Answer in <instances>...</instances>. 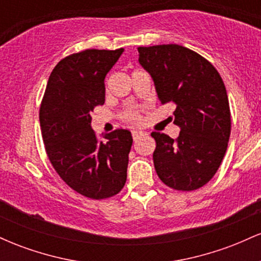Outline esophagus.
<instances>
[{
	"instance_id": "34e87169",
	"label": "esophagus",
	"mask_w": 261,
	"mask_h": 261,
	"mask_svg": "<svg viewBox=\"0 0 261 261\" xmlns=\"http://www.w3.org/2000/svg\"><path fill=\"white\" fill-rule=\"evenodd\" d=\"M146 134L145 131H140V130H136V131H133V139L136 141V140H139V139H141V137H143V136H146Z\"/></svg>"
}]
</instances>
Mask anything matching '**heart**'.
<instances>
[{
    "label": "heart",
    "mask_w": 261,
    "mask_h": 261,
    "mask_svg": "<svg viewBox=\"0 0 261 261\" xmlns=\"http://www.w3.org/2000/svg\"><path fill=\"white\" fill-rule=\"evenodd\" d=\"M122 119H124V121H126L127 124L131 125H139L140 122L142 121V116H141L140 112L135 109H130L127 110V112H125L124 115H122Z\"/></svg>",
    "instance_id": "obj_1"
}]
</instances>
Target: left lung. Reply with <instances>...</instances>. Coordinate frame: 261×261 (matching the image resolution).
<instances>
[{"instance_id": "obj_1", "label": "left lung", "mask_w": 261, "mask_h": 261, "mask_svg": "<svg viewBox=\"0 0 261 261\" xmlns=\"http://www.w3.org/2000/svg\"><path fill=\"white\" fill-rule=\"evenodd\" d=\"M139 62L153 79L162 104H175L178 139L152 133L153 163L167 187L193 191L214 178L230 135L226 87L211 62L176 44L140 46Z\"/></svg>"}]
</instances>
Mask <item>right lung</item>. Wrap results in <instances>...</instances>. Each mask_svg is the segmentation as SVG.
I'll use <instances>...</instances> for the list:
<instances>
[{"instance_id": "right-lung-1", "label": "right lung", "mask_w": 261, "mask_h": 261, "mask_svg": "<svg viewBox=\"0 0 261 261\" xmlns=\"http://www.w3.org/2000/svg\"><path fill=\"white\" fill-rule=\"evenodd\" d=\"M124 49H88L62 59L50 74L39 110L49 161L60 178L93 200L120 193L126 182L133 136L119 128L100 141L92 113L106 100L107 73Z\"/></svg>"}]
</instances>
